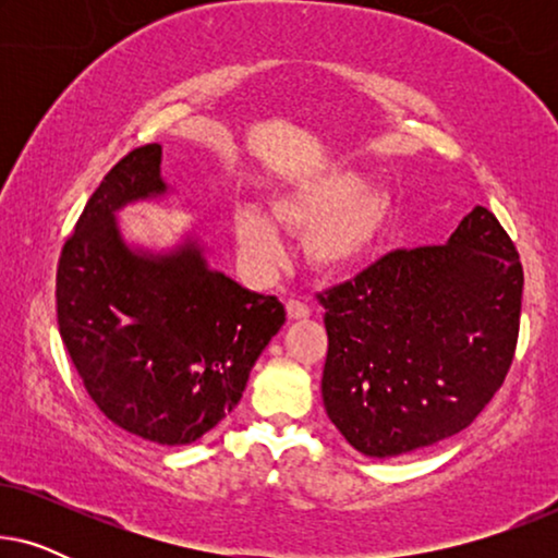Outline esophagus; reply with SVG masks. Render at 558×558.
Here are the masks:
<instances>
[{
  "instance_id": "1",
  "label": "esophagus",
  "mask_w": 558,
  "mask_h": 558,
  "mask_svg": "<svg viewBox=\"0 0 558 558\" xmlns=\"http://www.w3.org/2000/svg\"><path fill=\"white\" fill-rule=\"evenodd\" d=\"M287 312L292 319H304V317H310L312 307H310V302H304V300H289Z\"/></svg>"
}]
</instances>
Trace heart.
I'll use <instances>...</instances> for the list:
<instances>
[{"mask_svg": "<svg viewBox=\"0 0 558 558\" xmlns=\"http://www.w3.org/2000/svg\"><path fill=\"white\" fill-rule=\"evenodd\" d=\"M271 213L292 231L311 228L304 248L317 269L342 271L378 243L388 220V201L376 190H365V180L357 172L338 170L274 197ZM233 233L243 254L256 266L271 269L281 262L284 248L264 213L235 210Z\"/></svg>", "mask_w": 558, "mask_h": 558, "instance_id": "obj_1", "label": "heart"}]
</instances>
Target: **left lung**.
<instances>
[{"label": "left lung", "mask_w": 558, "mask_h": 558, "mask_svg": "<svg viewBox=\"0 0 558 558\" xmlns=\"http://www.w3.org/2000/svg\"><path fill=\"white\" fill-rule=\"evenodd\" d=\"M521 294L515 243L483 205L441 246L391 251L317 294L330 422L368 457L462 432L508 376Z\"/></svg>", "instance_id": "left-lung-1"}]
</instances>
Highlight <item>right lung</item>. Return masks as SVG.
Returning a JSON list of instances; mask_svg holds the SVG:
<instances>
[{
    "label": "right lung",
    "mask_w": 558,
    "mask_h": 558,
    "mask_svg": "<svg viewBox=\"0 0 558 558\" xmlns=\"http://www.w3.org/2000/svg\"><path fill=\"white\" fill-rule=\"evenodd\" d=\"M159 165V144L136 147L90 195L60 251L58 330L106 418L157 445H190L241 401L287 312L208 269L195 243L170 256L126 248L113 213L165 193Z\"/></svg>",
    "instance_id": "right-lung-1"
}]
</instances>
